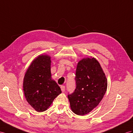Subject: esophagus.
I'll return each mask as SVG.
<instances>
[{
	"label": "esophagus",
	"instance_id": "1",
	"mask_svg": "<svg viewBox=\"0 0 133 133\" xmlns=\"http://www.w3.org/2000/svg\"><path fill=\"white\" fill-rule=\"evenodd\" d=\"M61 90H62V91H65V87H64V85H61Z\"/></svg>",
	"mask_w": 133,
	"mask_h": 133
}]
</instances>
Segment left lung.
I'll list each match as a JSON object with an SVG mask.
<instances>
[{"label":"left lung","mask_w":133,"mask_h":133,"mask_svg":"<svg viewBox=\"0 0 133 133\" xmlns=\"http://www.w3.org/2000/svg\"><path fill=\"white\" fill-rule=\"evenodd\" d=\"M75 80L76 88L68 98L73 112L83 116L102 101L107 90V79L99 63L94 58H88L78 63Z\"/></svg>","instance_id":"1"}]
</instances>
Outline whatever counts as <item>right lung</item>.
<instances>
[{
    "instance_id": "obj_1",
    "label": "right lung",
    "mask_w": 133,
    "mask_h": 133,
    "mask_svg": "<svg viewBox=\"0 0 133 133\" xmlns=\"http://www.w3.org/2000/svg\"><path fill=\"white\" fill-rule=\"evenodd\" d=\"M50 57H37L27 70L23 79V91L28 103L37 112L46 110L61 93L58 84L51 79Z\"/></svg>"
}]
</instances>
